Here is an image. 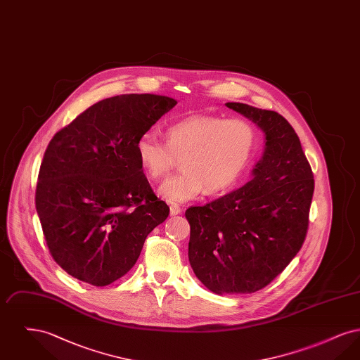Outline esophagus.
<instances>
[{
  "label": "esophagus",
  "instance_id": "obj_1",
  "mask_svg": "<svg viewBox=\"0 0 360 360\" xmlns=\"http://www.w3.org/2000/svg\"><path fill=\"white\" fill-rule=\"evenodd\" d=\"M181 212H182L181 206L176 205V204H172V205H170V214H172V216H176V214H179Z\"/></svg>",
  "mask_w": 360,
  "mask_h": 360
}]
</instances>
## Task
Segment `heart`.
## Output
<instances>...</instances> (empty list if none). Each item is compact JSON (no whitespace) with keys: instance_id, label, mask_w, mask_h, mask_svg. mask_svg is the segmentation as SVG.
Returning a JSON list of instances; mask_svg holds the SVG:
<instances>
[{"instance_id":"heart-1","label":"heart","mask_w":360,"mask_h":360,"mask_svg":"<svg viewBox=\"0 0 360 360\" xmlns=\"http://www.w3.org/2000/svg\"><path fill=\"white\" fill-rule=\"evenodd\" d=\"M166 141L153 132L137 139L136 153L144 172L160 179L181 158L182 172L159 188L169 202H185L204 188L210 194L233 188L257 150V132L250 121L194 115L166 128Z\"/></svg>"}]
</instances>
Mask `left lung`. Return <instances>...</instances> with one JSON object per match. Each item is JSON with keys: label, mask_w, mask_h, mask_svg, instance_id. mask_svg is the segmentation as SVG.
Segmentation results:
<instances>
[{"label": "left lung", "mask_w": 360, "mask_h": 360, "mask_svg": "<svg viewBox=\"0 0 360 360\" xmlns=\"http://www.w3.org/2000/svg\"><path fill=\"white\" fill-rule=\"evenodd\" d=\"M266 135L254 178L219 200L191 206L188 262L216 294L266 288L301 250L309 226L314 179L300 137L274 110L226 103Z\"/></svg>", "instance_id": "8db88e82"}]
</instances>
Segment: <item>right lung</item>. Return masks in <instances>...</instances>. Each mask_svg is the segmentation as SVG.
<instances>
[{
  "instance_id": "right-lung-1",
  "label": "right lung",
  "mask_w": 360,
  "mask_h": 360,
  "mask_svg": "<svg viewBox=\"0 0 360 360\" xmlns=\"http://www.w3.org/2000/svg\"><path fill=\"white\" fill-rule=\"evenodd\" d=\"M176 105L158 94H121L91 105L52 137L37 176L36 210L53 260L106 286L136 263L170 207L155 195L136 141Z\"/></svg>"
}]
</instances>
